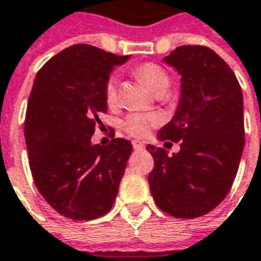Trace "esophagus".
I'll list each match as a JSON object with an SVG mask.
<instances>
[{"label":"esophagus","instance_id":"obj_1","mask_svg":"<svg viewBox=\"0 0 261 261\" xmlns=\"http://www.w3.org/2000/svg\"><path fill=\"white\" fill-rule=\"evenodd\" d=\"M133 147H134V150H142V149H144V144L142 142H139V140H134Z\"/></svg>","mask_w":261,"mask_h":261}]
</instances>
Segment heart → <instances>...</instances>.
Wrapping results in <instances>:
<instances>
[{"mask_svg": "<svg viewBox=\"0 0 261 261\" xmlns=\"http://www.w3.org/2000/svg\"><path fill=\"white\" fill-rule=\"evenodd\" d=\"M133 74L146 86L150 92L158 93L161 90H166L169 87V75L161 65L154 63H144L134 67ZM117 79L111 77L105 85V100L109 108L117 105ZM158 119L152 115L144 114H130L122 119L121 127L127 134L133 137H144L147 136L153 127H156Z\"/></svg>", "mask_w": 261, "mask_h": 261, "instance_id": "1", "label": "heart"}]
</instances>
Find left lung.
Segmentation results:
<instances>
[{"instance_id": "left-lung-1", "label": "left lung", "mask_w": 261, "mask_h": 261, "mask_svg": "<svg viewBox=\"0 0 261 261\" xmlns=\"http://www.w3.org/2000/svg\"><path fill=\"white\" fill-rule=\"evenodd\" d=\"M165 63L181 74V99L158 137L179 142L181 150L168 156L147 144L154 161L147 181L159 209L193 219L219 206L232 187L245 142L243 90L231 67L207 46H178Z\"/></svg>"}]
</instances>
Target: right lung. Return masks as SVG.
Segmentation results:
<instances>
[{"instance_id":"add662e5","label":"right lung","mask_w":261,"mask_h":261,"mask_svg":"<svg viewBox=\"0 0 261 261\" xmlns=\"http://www.w3.org/2000/svg\"><path fill=\"white\" fill-rule=\"evenodd\" d=\"M130 57L79 43L40 68L29 97L24 139L33 181L54 210L73 221L108 213L118 194L133 144H92L107 112L105 85Z\"/></svg>"}]
</instances>
